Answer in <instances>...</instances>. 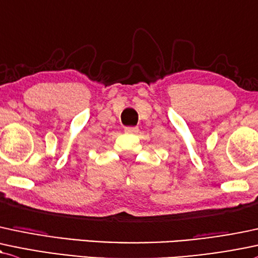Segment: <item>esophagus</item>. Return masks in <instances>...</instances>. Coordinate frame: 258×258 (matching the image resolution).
<instances>
[{
  "instance_id": "esophagus-1",
  "label": "esophagus",
  "mask_w": 258,
  "mask_h": 258,
  "mask_svg": "<svg viewBox=\"0 0 258 258\" xmlns=\"http://www.w3.org/2000/svg\"><path fill=\"white\" fill-rule=\"evenodd\" d=\"M139 128L138 127H125L126 133H138Z\"/></svg>"
}]
</instances>
